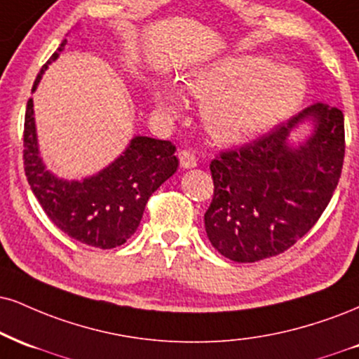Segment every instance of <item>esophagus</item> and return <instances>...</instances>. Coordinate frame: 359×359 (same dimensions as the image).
<instances>
[{"label":"esophagus","instance_id":"1","mask_svg":"<svg viewBox=\"0 0 359 359\" xmlns=\"http://www.w3.org/2000/svg\"><path fill=\"white\" fill-rule=\"evenodd\" d=\"M179 162L184 168H194L197 165V158L191 150H180L179 152Z\"/></svg>","mask_w":359,"mask_h":359}]
</instances>
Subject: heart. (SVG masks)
<instances>
[{
    "mask_svg": "<svg viewBox=\"0 0 359 359\" xmlns=\"http://www.w3.org/2000/svg\"><path fill=\"white\" fill-rule=\"evenodd\" d=\"M189 90L202 98V120L215 140L239 144L296 114L306 97L304 76L291 68L264 67L257 56L231 55L194 70ZM155 109L174 116L179 98L155 90Z\"/></svg>",
    "mask_w": 359,
    "mask_h": 359,
    "instance_id": "heart-1",
    "label": "heart"
}]
</instances>
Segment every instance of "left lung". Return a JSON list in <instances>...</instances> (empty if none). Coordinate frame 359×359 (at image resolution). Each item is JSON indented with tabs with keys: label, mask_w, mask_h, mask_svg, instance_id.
I'll return each mask as SVG.
<instances>
[{
	"label": "left lung",
	"mask_w": 359,
	"mask_h": 359,
	"mask_svg": "<svg viewBox=\"0 0 359 359\" xmlns=\"http://www.w3.org/2000/svg\"><path fill=\"white\" fill-rule=\"evenodd\" d=\"M311 130L292 138L301 126ZM344 116L314 103L273 132L210 162L214 197L204 215L210 244L234 262L278 256L309 231L341 177Z\"/></svg>",
	"instance_id": "8db88e82"
}]
</instances>
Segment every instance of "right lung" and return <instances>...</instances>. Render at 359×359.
<instances>
[{"label": "right lung", "mask_w": 359, "mask_h": 359, "mask_svg": "<svg viewBox=\"0 0 359 359\" xmlns=\"http://www.w3.org/2000/svg\"><path fill=\"white\" fill-rule=\"evenodd\" d=\"M67 40L43 65L34 80L65 50ZM25 174L50 221L72 239L100 249H114L130 239L144 215L147 201L175 174L179 161L168 140L135 135L114 162L81 180H68L48 170L40 157L33 98L25 115Z\"/></svg>", "instance_id": "right-lung-1"}]
</instances>
